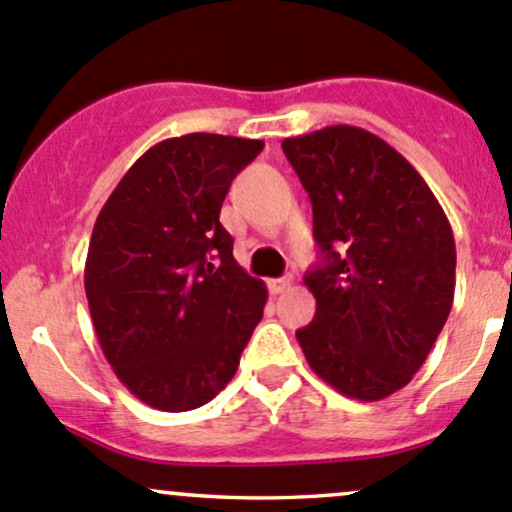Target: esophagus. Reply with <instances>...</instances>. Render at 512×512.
<instances>
[{
  "label": "esophagus",
  "instance_id": "1",
  "mask_svg": "<svg viewBox=\"0 0 512 512\" xmlns=\"http://www.w3.org/2000/svg\"><path fill=\"white\" fill-rule=\"evenodd\" d=\"M289 287H292V275L280 277V280H272V282H270V292H272V294L285 292V289H289Z\"/></svg>",
  "mask_w": 512,
  "mask_h": 512
}]
</instances>
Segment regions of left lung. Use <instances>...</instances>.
<instances>
[{
    "instance_id": "8db88e82",
    "label": "left lung",
    "mask_w": 512,
    "mask_h": 512,
    "mask_svg": "<svg viewBox=\"0 0 512 512\" xmlns=\"http://www.w3.org/2000/svg\"><path fill=\"white\" fill-rule=\"evenodd\" d=\"M282 151L312 200L322 265L297 342L319 379L356 401L404 389L436 344L456 289V242L418 170L374 133L327 126Z\"/></svg>"
}]
</instances>
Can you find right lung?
<instances>
[{
  "label": "right lung",
  "mask_w": 512,
  "mask_h": 512,
  "mask_svg": "<svg viewBox=\"0 0 512 512\" xmlns=\"http://www.w3.org/2000/svg\"><path fill=\"white\" fill-rule=\"evenodd\" d=\"M262 141L188 133L148 148L108 195L84 287L103 356L158 411L208 404L235 376L267 302L232 257L220 208Z\"/></svg>",
  "instance_id": "add662e5"
}]
</instances>
